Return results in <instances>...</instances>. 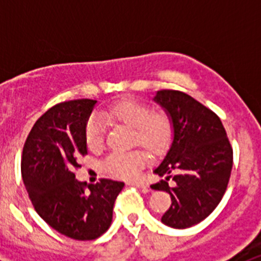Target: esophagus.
Wrapping results in <instances>:
<instances>
[{"label": "esophagus", "instance_id": "obj_1", "mask_svg": "<svg viewBox=\"0 0 261 261\" xmlns=\"http://www.w3.org/2000/svg\"><path fill=\"white\" fill-rule=\"evenodd\" d=\"M128 184L129 186H136L138 188H144V190H146L147 187H149L145 181H128Z\"/></svg>", "mask_w": 261, "mask_h": 261}]
</instances>
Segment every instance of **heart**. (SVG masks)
<instances>
[{
    "label": "heart",
    "mask_w": 261,
    "mask_h": 261,
    "mask_svg": "<svg viewBox=\"0 0 261 261\" xmlns=\"http://www.w3.org/2000/svg\"><path fill=\"white\" fill-rule=\"evenodd\" d=\"M110 121L133 128V144L141 145L151 155L162 156L170 150L175 140V123L166 111H153L151 106L138 99L119 100L103 112ZM106 126L102 117L93 115L85 126V141L91 151H99L105 145ZM149 163L147 153L142 149L128 153H111L105 159L103 168L111 176L119 179H136Z\"/></svg>",
    "instance_id": "b5f03b06"
}]
</instances>
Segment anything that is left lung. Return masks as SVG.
Returning <instances> with one entry per match:
<instances>
[{
  "label": "left lung",
  "instance_id": "1",
  "mask_svg": "<svg viewBox=\"0 0 261 261\" xmlns=\"http://www.w3.org/2000/svg\"><path fill=\"white\" fill-rule=\"evenodd\" d=\"M155 102L175 123V140L155 174L163 180L151 186L171 196L162 222L187 229L201 222L220 204L232 168V147L221 119L188 94L159 90ZM174 181V187L168 181Z\"/></svg>",
  "mask_w": 261,
  "mask_h": 261
}]
</instances>
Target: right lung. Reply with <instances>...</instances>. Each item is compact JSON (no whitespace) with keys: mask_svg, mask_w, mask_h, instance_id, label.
Returning <instances> with one entry per match:
<instances>
[{"mask_svg":"<svg viewBox=\"0 0 261 261\" xmlns=\"http://www.w3.org/2000/svg\"><path fill=\"white\" fill-rule=\"evenodd\" d=\"M96 100H68L41 115L23 146V183L39 216L56 231L75 241H93L112 222L123 181L100 179L86 187L75 179L87 154L85 126Z\"/></svg>","mask_w":261,"mask_h":261,"instance_id":"obj_1","label":"right lung"}]
</instances>
